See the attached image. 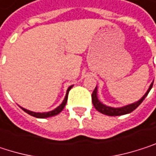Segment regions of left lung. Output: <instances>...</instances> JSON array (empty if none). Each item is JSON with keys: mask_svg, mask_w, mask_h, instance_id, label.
<instances>
[{"mask_svg": "<svg viewBox=\"0 0 156 156\" xmlns=\"http://www.w3.org/2000/svg\"><path fill=\"white\" fill-rule=\"evenodd\" d=\"M153 84H154V81L151 83L149 89L147 90V91L145 92V94L137 101L132 103V104H129V105H126V106H123V107H119V108H113V107H110V106H107L105 104H103L102 102L100 101V100L98 99V87L96 86L95 90H93V93L91 95V98H92V103L95 107V109L101 112L102 114H105V115H108V116H120V115H124V114H128L132 112H133L143 101L146 98V96L148 95L149 91L151 90L152 87H153Z\"/></svg>", "mask_w": 156, "mask_h": 156, "instance_id": "obj_1", "label": "left lung"}]
</instances>
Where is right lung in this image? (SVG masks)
<instances>
[{
	"instance_id": "obj_1",
	"label": "right lung",
	"mask_w": 156,
	"mask_h": 156,
	"mask_svg": "<svg viewBox=\"0 0 156 156\" xmlns=\"http://www.w3.org/2000/svg\"><path fill=\"white\" fill-rule=\"evenodd\" d=\"M72 87H73V85L70 86V87H68V89H67V90H66V96H65V99H64V101H62V103H61L57 108H55V110H53V111H51V112H31V111H29V110H26V109H24V108H23V107H20V108H21L23 111H24L26 113H28V114H30L31 116H34V117H35V118L44 119V118L55 116V115H57L58 113H60V112L63 111V109L65 108V106H66V101H67L68 92H69V90H71Z\"/></svg>"
}]
</instances>
